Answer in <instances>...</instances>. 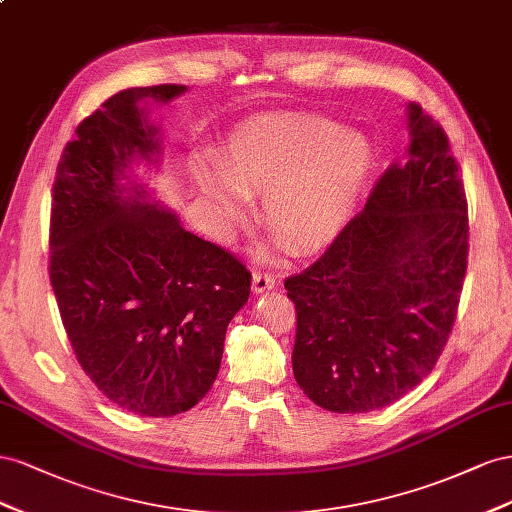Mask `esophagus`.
I'll return each mask as SVG.
<instances>
[{"label": "esophagus", "instance_id": "obj_1", "mask_svg": "<svg viewBox=\"0 0 512 512\" xmlns=\"http://www.w3.org/2000/svg\"><path fill=\"white\" fill-rule=\"evenodd\" d=\"M274 285H276V279L272 274H268V272H255L253 274V283H251L253 294H264V291L274 289Z\"/></svg>", "mask_w": 512, "mask_h": 512}]
</instances>
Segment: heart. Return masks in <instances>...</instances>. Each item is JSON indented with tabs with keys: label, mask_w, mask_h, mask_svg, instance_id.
<instances>
[{
	"label": "heart",
	"mask_w": 512,
	"mask_h": 512,
	"mask_svg": "<svg viewBox=\"0 0 512 512\" xmlns=\"http://www.w3.org/2000/svg\"><path fill=\"white\" fill-rule=\"evenodd\" d=\"M373 148L356 130L315 118L259 115L240 122L214 156L193 165L214 229L229 238L259 195V221L294 253L339 236L373 171Z\"/></svg>",
	"instance_id": "1"
}]
</instances>
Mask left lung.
Segmentation results:
<instances>
[{
    "mask_svg": "<svg viewBox=\"0 0 512 512\" xmlns=\"http://www.w3.org/2000/svg\"><path fill=\"white\" fill-rule=\"evenodd\" d=\"M405 163L311 268L289 276L294 375L328 412L382 410L427 377L457 317L467 268V201L448 137L407 105Z\"/></svg>",
    "mask_w": 512,
    "mask_h": 512,
    "instance_id": "8db88e82",
    "label": "left lung"
}]
</instances>
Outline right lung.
<instances>
[{"instance_id": "right-lung-1", "label": "right lung", "mask_w": 512, "mask_h": 512, "mask_svg": "<svg viewBox=\"0 0 512 512\" xmlns=\"http://www.w3.org/2000/svg\"><path fill=\"white\" fill-rule=\"evenodd\" d=\"M186 85L130 87L77 126L53 184L51 285L81 369L126 412L167 418L197 405L221 369L251 272L186 231L135 173L158 169L152 107Z\"/></svg>"}]
</instances>
